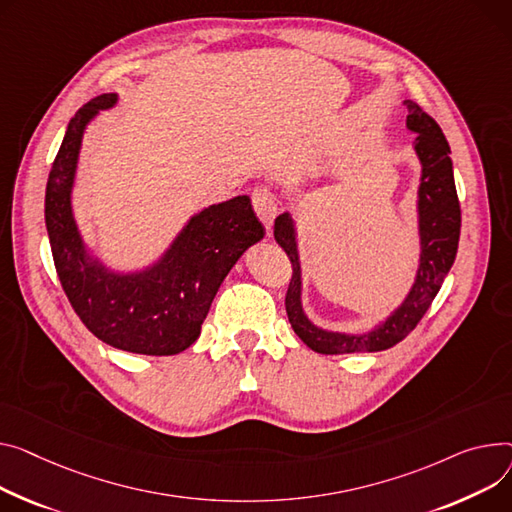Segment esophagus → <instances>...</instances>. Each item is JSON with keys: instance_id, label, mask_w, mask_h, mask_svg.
Returning a JSON list of instances; mask_svg holds the SVG:
<instances>
[{"instance_id": "obj_1", "label": "esophagus", "mask_w": 512, "mask_h": 512, "mask_svg": "<svg viewBox=\"0 0 512 512\" xmlns=\"http://www.w3.org/2000/svg\"><path fill=\"white\" fill-rule=\"evenodd\" d=\"M253 208L269 232L271 224H274V220L278 216V206H276L274 195H271L267 189H255L253 191Z\"/></svg>"}]
</instances>
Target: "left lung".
<instances>
[{
  "mask_svg": "<svg viewBox=\"0 0 512 512\" xmlns=\"http://www.w3.org/2000/svg\"><path fill=\"white\" fill-rule=\"evenodd\" d=\"M407 107V129L418 133L414 150L422 164L418 187V226H420V265L412 290L397 309L368 333L327 331L311 323L302 309V271L296 245V228L288 212L274 224L278 245L292 263V280L286 292V313L294 333L319 354H354L389 350L410 333L430 309L434 296L453 267L459 232L461 206L455 189L451 148L438 123L420 109L414 100H403Z\"/></svg>",
  "mask_w": 512,
  "mask_h": 512,
  "instance_id": "1",
  "label": "left lung"
}]
</instances>
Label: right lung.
Listing matches in <instances>:
<instances>
[{"label": "right lung", "instance_id": "obj_1", "mask_svg": "<svg viewBox=\"0 0 512 512\" xmlns=\"http://www.w3.org/2000/svg\"><path fill=\"white\" fill-rule=\"evenodd\" d=\"M117 94H100L67 125L45 193V224L63 292L76 315L102 342L125 352L173 356L201 333L212 300L265 228L251 199L238 195L191 216L164 255L133 274H117L88 253L72 212L82 135L86 125L115 107Z\"/></svg>", "mask_w": 512, "mask_h": 512}]
</instances>
